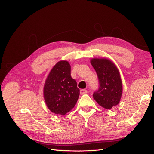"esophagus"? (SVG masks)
<instances>
[{
    "instance_id": "1",
    "label": "esophagus",
    "mask_w": 154,
    "mask_h": 154,
    "mask_svg": "<svg viewBox=\"0 0 154 154\" xmlns=\"http://www.w3.org/2000/svg\"><path fill=\"white\" fill-rule=\"evenodd\" d=\"M87 93V91L86 89H81L80 90V94H84Z\"/></svg>"
}]
</instances>
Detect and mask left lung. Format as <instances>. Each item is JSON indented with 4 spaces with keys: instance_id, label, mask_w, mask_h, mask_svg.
Wrapping results in <instances>:
<instances>
[{
    "instance_id": "8db88e82",
    "label": "left lung",
    "mask_w": 154,
    "mask_h": 154,
    "mask_svg": "<svg viewBox=\"0 0 154 154\" xmlns=\"http://www.w3.org/2000/svg\"><path fill=\"white\" fill-rule=\"evenodd\" d=\"M99 80V89L93 94L96 102L106 109H111L120 103L122 82L119 69L107 58H92L90 61Z\"/></svg>"
}]
</instances>
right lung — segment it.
<instances>
[{
    "label": "right lung",
    "instance_id": "add662e5",
    "mask_svg": "<svg viewBox=\"0 0 154 154\" xmlns=\"http://www.w3.org/2000/svg\"><path fill=\"white\" fill-rule=\"evenodd\" d=\"M44 98L51 112L65 115L73 109L79 96L76 81L71 77V66L67 61L57 62L45 81Z\"/></svg>",
    "mask_w": 154,
    "mask_h": 154
}]
</instances>
